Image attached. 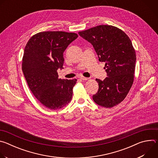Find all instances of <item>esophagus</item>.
Instances as JSON below:
<instances>
[{
  "label": "esophagus",
  "instance_id": "esophagus-1",
  "mask_svg": "<svg viewBox=\"0 0 158 158\" xmlns=\"http://www.w3.org/2000/svg\"><path fill=\"white\" fill-rule=\"evenodd\" d=\"M80 79H81L82 80H84V81H86V80L89 79L88 77H84V76H81Z\"/></svg>",
  "mask_w": 158,
  "mask_h": 158
}]
</instances>
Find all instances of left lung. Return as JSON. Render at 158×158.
<instances>
[{"instance_id": "8db88e82", "label": "left lung", "mask_w": 158, "mask_h": 158, "mask_svg": "<svg viewBox=\"0 0 158 158\" xmlns=\"http://www.w3.org/2000/svg\"><path fill=\"white\" fill-rule=\"evenodd\" d=\"M91 43L100 62H105L107 77L96 79L98 93L94 101L104 107L110 108L121 103L133 84L136 56L132 42L121 29L112 26L100 25L79 32Z\"/></svg>"}]
</instances>
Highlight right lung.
<instances>
[{
  "label": "right lung",
  "instance_id": "right-lung-1",
  "mask_svg": "<svg viewBox=\"0 0 158 158\" xmlns=\"http://www.w3.org/2000/svg\"><path fill=\"white\" fill-rule=\"evenodd\" d=\"M78 35L64 31H45L31 37L24 49L22 69L34 96L46 107L56 110L72 99L77 79L59 78L63 69V52Z\"/></svg>",
  "mask_w": 158,
  "mask_h": 158
}]
</instances>
